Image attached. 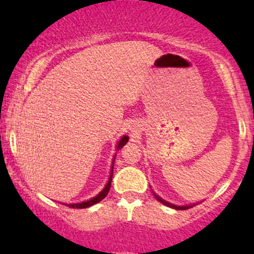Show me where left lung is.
Listing matches in <instances>:
<instances>
[{
  "instance_id": "1",
  "label": "left lung",
  "mask_w": 254,
  "mask_h": 254,
  "mask_svg": "<svg viewBox=\"0 0 254 254\" xmlns=\"http://www.w3.org/2000/svg\"><path fill=\"white\" fill-rule=\"evenodd\" d=\"M155 197L158 198V201H160L161 203H164V205L169 206V207H172V208H177V210H187V208L192 207V206H176V205H172V203H169V202H167V201H164V199H161L160 197L156 196V194H155Z\"/></svg>"
}]
</instances>
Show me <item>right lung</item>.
Segmentation results:
<instances>
[{
	"instance_id": "add662e5",
	"label": "right lung",
	"mask_w": 254,
	"mask_h": 254,
	"mask_svg": "<svg viewBox=\"0 0 254 254\" xmlns=\"http://www.w3.org/2000/svg\"><path fill=\"white\" fill-rule=\"evenodd\" d=\"M128 141V136H123L122 140L120 141V143H118V146H117V149H121V147H123L126 145V142ZM112 177H113V170H112L111 173V178H109V181H108L107 186L104 187V190L100 192L98 196H95L94 198L89 199V201H85V202H81V203H72V205H67L69 206V207L72 208H86V207H90V206L95 205V203L100 202L103 198H105L108 194V192H109V190H111V185H112Z\"/></svg>"
}]
</instances>
